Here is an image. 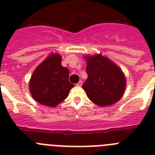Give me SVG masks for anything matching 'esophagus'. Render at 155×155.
<instances>
[{
  "label": "esophagus",
  "mask_w": 155,
  "mask_h": 155,
  "mask_svg": "<svg viewBox=\"0 0 155 155\" xmlns=\"http://www.w3.org/2000/svg\"><path fill=\"white\" fill-rule=\"evenodd\" d=\"M77 86H79V87H80V86H81L82 85V81H80L78 82V84H76Z\"/></svg>",
  "instance_id": "1"
}]
</instances>
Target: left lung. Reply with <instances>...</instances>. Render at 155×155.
Returning <instances> with one entry per match:
<instances>
[{"mask_svg":"<svg viewBox=\"0 0 155 155\" xmlns=\"http://www.w3.org/2000/svg\"><path fill=\"white\" fill-rule=\"evenodd\" d=\"M87 78L82 87L91 102L108 106L122 98L126 88V78L118 66L101 54L86 56Z\"/></svg>","mask_w":155,"mask_h":155,"instance_id":"8db88e82","label":"left lung"}]
</instances>
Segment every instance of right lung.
Here are the masks:
<instances>
[{"label": "right lung", "mask_w": 155, "mask_h": 155, "mask_svg": "<svg viewBox=\"0 0 155 155\" xmlns=\"http://www.w3.org/2000/svg\"><path fill=\"white\" fill-rule=\"evenodd\" d=\"M61 56L50 54L34 71L29 81L31 96L43 105L55 107L68 96L74 86L69 81V70L61 65Z\"/></svg>", "instance_id": "right-lung-1"}]
</instances>
